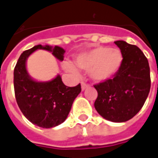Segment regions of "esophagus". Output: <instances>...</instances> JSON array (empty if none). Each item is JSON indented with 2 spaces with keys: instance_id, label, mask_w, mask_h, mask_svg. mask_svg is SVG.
I'll use <instances>...</instances> for the list:
<instances>
[{
  "instance_id": "obj_1",
  "label": "esophagus",
  "mask_w": 158,
  "mask_h": 158,
  "mask_svg": "<svg viewBox=\"0 0 158 158\" xmlns=\"http://www.w3.org/2000/svg\"><path fill=\"white\" fill-rule=\"evenodd\" d=\"M88 87H89V85H88V84H86V83L85 82L81 83V89H82V90H85V89H87Z\"/></svg>"
}]
</instances>
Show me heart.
Wrapping results in <instances>:
<instances>
[{"label":"heart","mask_w":158,"mask_h":158,"mask_svg":"<svg viewBox=\"0 0 158 158\" xmlns=\"http://www.w3.org/2000/svg\"><path fill=\"white\" fill-rule=\"evenodd\" d=\"M122 63V55L117 48L100 47L78 56L76 65L84 70H90L92 79L102 82L112 79L118 73ZM64 68L73 74L78 73L71 62H65Z\"/></svg>","instance_id":"1"}]
</instances>
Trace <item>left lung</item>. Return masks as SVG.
Listing matches in <instances>:
<instances>
[{"instance_id":"8db88e82","label":"left lung","mask_w":158,"mask_h":158,"mask_svg":"<svg viewBox=\"0 0 158 158\" xmlns=\"http://www.w3.org/2000/svg\"><path fill=\"white\" fill-rule=\"evenodd\" d=\"M121 49L122 63L113 79L95 85L98 113L113 122H125L136 115L144 105L151 89L148 60L135 45L115 41Z\"/></svg>"}]
</instances>
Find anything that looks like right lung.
<instances>
[{"label":"right lung","mask_w":158,"mask_h":158,"mask_svg":"<svg viewBox=\"0 0 158 158\" xmlns=\"http://www.w3.org/2000/svg\"><path fill=\"white\" fill-rule=\"evenodd\" d=\"M37 49L51 52L59 60L64 59L65 50L59 46L38 44L24 51L14 68L15 98L23 114L31 123L43 128H51L67 119L81 86L80 84L74 87L65 85L60 75L46 82H38L31 78L26 69V60Z\"/></svg>","instance_id":"1"}]
</instances>
